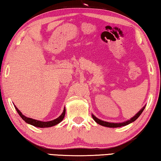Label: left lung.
I'll return each mask as SVG.
<instances>
[{
    "mask_svg": "<svg viewBox=\"0 0 161 161\" xmlns=\"http://www.w3.org/2000/svg\"><path fill=\"white\" fill-rule=\"evenodd\" d=\"M144 108H145V107H144L142 109L141 111H138V112L136 114V115L133 117V118L130 119V120L127 121H125L123 122V123H109V122H107V121H103L102 120H100L99 119H97L96 116L92 115V118L95 121L97 122V124H99V125H102L103 126H107V127H109V128H117V127H121V126H126V125L129 124L130 123H132L134 121H136V119H137L139 116L141 115V114H142L143 111L144 110Z\"/></svg>",
    "mask_w": 161,
    "mask_h": 161,
    "instance_id": "left-lung-1",
    "label": "left lung"
}]
</instances>
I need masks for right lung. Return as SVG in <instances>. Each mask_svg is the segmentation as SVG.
Segmentation results:
<instances>
[{
	"instance_id": "add662e5",
	"label": "right lung",
	"mask_w": 161,
	"mask_h": 161,
	"mask_svg": "<svg viewBox=\"0 0 161 161\" xmlns=\"http://www.w3.org/2000/svg\"><path fill=\"white\" fill-rule=\"evenodd\" d=\"M15 107V109H16V111H17V112L18 113L19 115L20 116L21 118L23 119L24 121L26 122V123H28L29 124H31L34 126L40 127V128H47V127H51V126H55V125H57L58 124L60 123L62 120H63L64 115H65V108H64L63 112H62V114L58 117V119H54V120H53V121L43 122V121H37V120H35V119H31V118H28V117H26L24 115H23L20 111L18 110V108L17 107Z\"/></svg>"
}]
</instances>
